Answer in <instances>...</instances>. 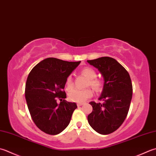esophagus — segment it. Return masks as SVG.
Segmentation results:
<instances>
[{
    "mask_svg": "<svg viewBox=\"0 0 156 156\" xmlns=\"http://www.w3.org/2000/svg\"><path fill=\"white\" fill-rule=\"evenodd\" d=\"M82 105H84V103H77V105L78 106H81Z\"/></svg>",
    "mask_w": 156,
    "mask_h": 156,
    "instance_id": "1",
    "label": "esophagus"
}]
</instances>
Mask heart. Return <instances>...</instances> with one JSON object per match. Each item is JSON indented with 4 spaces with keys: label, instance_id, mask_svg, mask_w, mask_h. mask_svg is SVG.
Returning a JSON list of instances; mask_svg holds the SVG:
<instances>
[{
    "label": "heart",
    "instance_id": "obj_1",
    "mask_svg": "<svg viewBox=\"0 0 156 156\" xmlns=\"http://www.w3.org/2000/svg\"><path fill=\"white\" fill-rule=\"evenodd\" d=\"M81 73L88 79L87 82V86H90L94 90L99 91L102 88V82L98 79H97V72L91 68H85L82 69ZM66 89L68 90H71L74 87V82L72 76H69L66 82ZM93 92L90 88L80 90L78 88L72 90L69 93V99L74 102L81 103L84 102L88 98L92 97Z\"/></svg>",
    "mask_w": 156,
    "mask_h": 156
}]
</instances>
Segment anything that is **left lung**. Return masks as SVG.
<instances>
[{"label": "left lung", "mask_w": 156, "mask_h": 156, "mask_svg": "<svg viewBox=\"0 0 156 156\" xmlns=\"http://www.w3.org/2000/svg\"><path fill=\"white\" fill-rule=\"evenodd\" d=\"M87 62L98 69L104 80L99 98L103 102L90 103L93 112L88 115V124L101 135H108L116 130L127 116L133 97L131 79L114 58L102 57Z\"/></svg>", "instance_id": "left-lung-1"}]
</instances>
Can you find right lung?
Masks as SVG:
<instances>
[{"mask_svg": "<svg viewBox=\"0 0 156 156\" xmlns=\"http://www.w3.org/2000/svg\"><path fill=\"white\" fill-rule=\"evenodd\" d=\"M80 62L47 58L34 67L27 76L25 89L27 108L34 122L44 133L57 135L69 124L77 105L64 99L66 94L63 89L67 78Z\"/></svg>", "mask_w": 156, "mask_h": 156, "instance_id": "right-lung-1", "label": "right lung"}]
</instances>
